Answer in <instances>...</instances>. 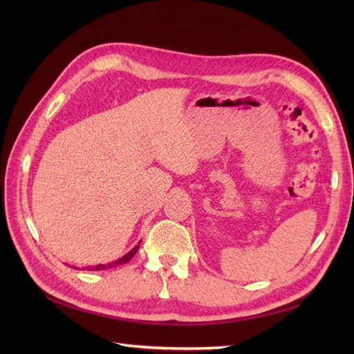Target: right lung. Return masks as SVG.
Masks as SVG:
<instances>
[{"label":"right lung","instance_id":"1","mask_svg":"<svg viewBox=\"0 0 354 354\" xmlns=\"http://www.w3.org/2000/svg\"><path fill=\"white\" fill-rule=\"evenodd\" d=\"M138 251V245L134 246V248L128 252L127 255H124L122 259L116 260L113 263H109V264H99V266H93V267H88V270H104V269H111V267H116V266H121V264H125L127 261H130L133 257L136 255V252Z\"/></svg>","mask_w":354,"mask_h":354}]
</instances>
